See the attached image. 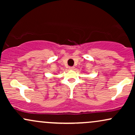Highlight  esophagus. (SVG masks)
Instances as JSON below:
<instances>
[{"label":"esophagus","mask_w":135,"mask_h":135,"mask_svg":"<svg viewBox=\"0 0 135 135\" xmlns=\"http://www.w3.org/2000/svg\"><path fill=\"white\" fill-rule=\"evenodd\" d=\"M74 69H75V67H74V66H70L69 67L70 70H74Z\"/></svg>","instance_id":"34e87169"}]
</instances>
